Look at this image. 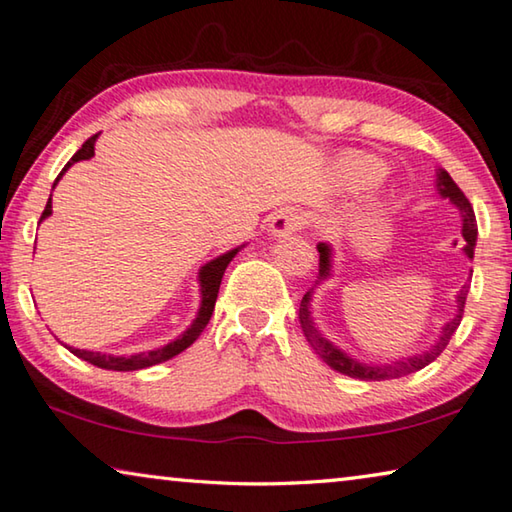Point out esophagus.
Masks as SVG:
<instances>
[{
    "label": "esophagus",
    "mask_w": 512,
    "mask_h": 512,
    "mask_svg": "<svg viewBox=\"0 0 512 512\" xmlns=\"http://www.w3.org/2000/svg\"><path fill=\"white\" fill-rule=\"evenodd\" d=\"M306 224V215H302L300 210H293V208H286V210H279L277 215L272 217V224H270V231L272 235H290L295 231L304 229Z\"/></svg>",
    "instance_id": "obj_1"
}]
</instances>
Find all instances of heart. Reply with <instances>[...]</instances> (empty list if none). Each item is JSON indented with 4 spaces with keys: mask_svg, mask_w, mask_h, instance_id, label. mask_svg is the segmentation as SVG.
I'll return each instance as SVG.
<instances>
[{
    "mask_svg": "<svg viewBox=\"0 0 512 512\" xmlns=\"http://www.w3.org/2000/svg\"><path fill=\"white\" fill-rule=\"evenodd\" d=\"M380 162L366 155H352L345 160V174L352 183H371L373 178L380 176Z\"/></svg>",
    "mask_w": 512,
    "mask_h": 512,
    "instance_id": "b5f03b06",
    "label": "heart"
}]
</instances>
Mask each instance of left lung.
<instances>
[{
  "instance_id": "left-lung-1",
  "label": "left lung",
  "mask_w": 512,
  "mask_h": 512,
  "mask_svg": "<svg viewBox=\"0 0 512 512\" xmlns=\"http://www.w3.org/2000/svg\"><path fill=\"white\" fill-rule=\"evenodd\" d=\"M439 194L446 196V199H451L455 206L460 208L462 212V238L467 242V256L474 258V245H476V215H474V208H471L469 199L465 196V192L460 190L458 185H455V180L446 174V171H439ZM318 254H320V261H318V279L322 281L329 277V247L327 245H318ZM311 293L313 288H309L302 297L300 302V325H302V332L306 336V341L313 350H316V355L325 361L327 366H332L336 373H343L348 377H357V380H396V377H403V375H410L421 371L423 366H428L435 361L442 352L446 350L448 341H451V336L455 334V329L460 327V320L465 316V302H467V293H469V286H462L460 295H458V313H455V318L451 322H446V327L442 329V336H439V341L432 345L428 352H423L419 357H410V359H403V361H391V364H384V366H366V364H359V361L350 359L345 352H341L327 341L325 336H322L316 325H313L311 320V311H309V302H311Z\"/></svg>"
}]
</instances>
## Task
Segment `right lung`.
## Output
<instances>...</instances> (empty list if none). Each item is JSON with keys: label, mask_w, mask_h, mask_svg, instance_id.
<instances>
[{"label": "right lung", "mask_w": 512, "mask_h": 512, "mask_svg": "<svg viewBox=\"0 0 512 512\" xmlns=\"http://www.w3.org/2000/svg\"><path fill=\"white\" fill-rule=\"evenodd\" d=\"M96 139H98V135H93V137H89V139L84 141L80 151H77L73 157H70L66 167L61 169V174L57 176V180H54V185L59 183V178L64 176V171L70 167V164H75V162H80V160H89V157H93V146H96ZM52 190H54V187H52ZM47 215H52V199H47V206L43 210L41 219H45ZM235 254H238V249H233V251H229V254L219 256V258H215V261H210L208 265L201 267V272H199V281H201V309H199V316H196V320L192 322V327L187 329L183 336L176 338L174 343L164 345V348H160V350L141 352V355H130V357L100 355V352L77 350V348H73L70 352H73L75 357L89 361V364H93V366L107 368V371H139V368H148V366H153V364H162V361H167L171 357L180 355V352L190 348V345L196 341V338L201 336V332H203V329H206V325L210 322L212 311H215L219 283H222L226 265L233 261Z\"/></svg>", "instance_id": "obj_1"}]
</instances>
